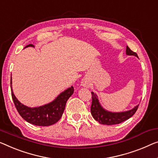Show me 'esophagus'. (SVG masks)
<instances>
[{
	"instance_id": "esophagus-1",
	"label": "esophagus",
	"mask_w": 158,
	"mask_h": 158,
	"mask_svg": "<svg viewBox=\"0 0 158 158\" xmlns=\"http://www.w3.org/2000/svg\"><path fill=\"white\" fill-rule=\"evenodd\" d=\"M85 84H85V83H84V82H82V85H83V86H86V85H85Z\"/></svg>"
}]
</instances>
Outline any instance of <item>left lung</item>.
Segmentation results:
<instances>
[{"instance_id":"1","label":"left lung","mask_w":158,"mask_h":158,"mask_svg":"<svg viewBox=\"0 0 158 158\" xmlns=\"http://www.w3.org/2000/svg\"><path fill=\"white\" fill-rule=\"evenodd\" d=\"M126 55H134L138 57L137 54L132 51L128 46L126 47ZM91 95H92V103H91V115L96 121L103 125L118 124L126 121L135 114L138 108V106H136L133 109L127 110V111L118 113L110 112L105 110L101 106L97 96L95 94L91 92Z\"/></svg>"}]
</instances>
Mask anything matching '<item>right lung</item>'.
<instances>
[{
	"label": "right lung",
	"mask_w": 158,
	"mask_h": 158,
	"mask_svg": "<svg viewBox=\"0 0 158 158\" xmlns=\"http://www.w3.org/2000/svg\"><path fill=\"white\" fill-rule=\"evenodd\" d=\"M28 47L34 48V45L30 44L25 48ZM11 84L12 78L11 95L19 114L28 123L39 126H49L56 123L62 116L67 100L74 93V87L71 86L61 93L53 102L40 107L30 108L23 105L17 99L13 94Z\"/></svg>",
	"instance_id": "1"
}]
</instances>
